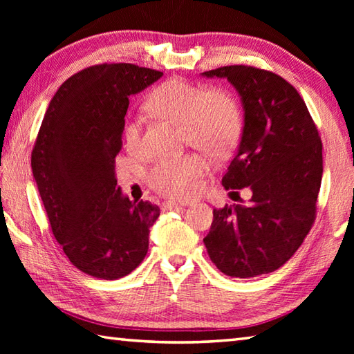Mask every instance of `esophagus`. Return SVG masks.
Wrapping results in <instances>:
<instances>
[{
	"instance_id": "esophagus-1",
	"label": "esophagus",
	"mask_w": 354,
	"mask_h": 354,
	"mask_svg": "<svg viewBox=\"0 0 354 354\" xmlns=\"http://www.w3.org/2000/svg\"><path fill=\"white\" fill-rule=\"evenodd\" d=\"M161 207H162L164 212H170V209H178V208H181V207H179V205L176 204V202H171V201H165V202H162Z\"/></svg>"
}]
</instances>
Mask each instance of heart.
Wrapping results in <instances>:
<instances>
[{
	"label": "heart",
	"mask_w": 354,
	"mask_h": 354,
	"mask_svg": "<svg viewBox=\"0 0 354 354\" xmlns=\"http://www.w3.org/2000/svg\"><path fill=\"white\" fill-rule=\"evenodd\" d=\"M146 108L153 115L181 126L184 142L214 158L228 155L242 137V108L236 95L227 89H207L183 77H173L149 94ZM126 140L131 146L137 142L138 131L135 124L126 127ZM207 167V160L202 155L185 153L152 165L146 181L161 196L185 199L196 192Z\"/></svg>",
	"instance_id": "1"
}]
</instances>
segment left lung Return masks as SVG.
I'll list each match as a JSON object with an SVG mask.
<instances>
[{"label":"left lung","mask_w":354,"mask_h":354,"mask_svg":"<svg viewBox=\"0 0 354 354\" xmlns=\"http://www.w3.org/2000/svg\"><path fill=\"white\" fill-rule=\"evenodd\" d=\"M227 77L242 97L245 126L239 152L222 178L227 190L251 189V204L213 209L204 239L225 275L274 272L301 246L317 217L322 142L304 100L278 74L251 65L202 73Z\"/></svg>","instance_id":"left-lung-1"}]
</instances>
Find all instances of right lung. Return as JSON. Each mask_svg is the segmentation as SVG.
Returning <instances> with one entry per match:
<instances>
[{
    "mask_svg": "<svg viewBox=\"0 0 354 354\" xmlns=\"http://www.w3.org/2000/svg\"><path fill=\"white\" fill-rule=\"evenodd\" d=\"M162 76L133 64H99L66 79L53 97L32 170L53 236L74 266L100 280L137 268L160 207L124 198L115 179L129 97Z\"/></svg>",
    "mask_w": 354,
    "mask_h": 354,
    "instance_id": "obj_1",
    "label": "right lung"
}]
</instances>
